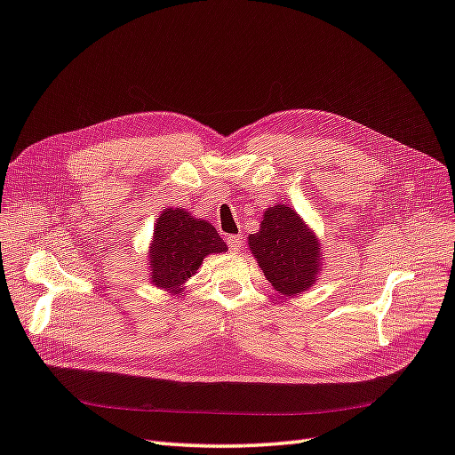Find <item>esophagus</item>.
I'll list each match as a JSON object with an SVG mask.
<instances>
[{"label": "esophagus", "mask_w": 455, "mask_h": 455, "mask_svg": "<svg viewBox=\"0 0 455 455\" xmlns=\"http://www.w3.org/2000/svg\"><path fill=\"white\" fill-rule=\"evenodd\" d=\"M228 247H229V251H233V252L241 251V249H243V237H241V235H229V237H228Z\"/></svg>", "instance_id": "obj_1"}]
</instances>
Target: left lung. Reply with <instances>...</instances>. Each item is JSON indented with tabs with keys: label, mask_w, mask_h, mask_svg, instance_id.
Here are the masks:
<instances>
[{
	"label": "left lung",
	"mask_w": 455,
	"mask_h": 455,
	"mask_svg": "<svg viewBox=\"0 0 455 455\" xmlns=\"http://www.w3.org/2000/svg\"><path fill=\"white\" fill-rule=\"evenodd\" d=\"M249 249L272 287L289 299L315 285L325 260L314 229L283 203L266 208Z\"/></svg>",
	"instance_id": "1"
}]
</instances>
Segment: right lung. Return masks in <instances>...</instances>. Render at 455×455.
Segmentation results:
<instances>
[{"label":"right lung","instance_id":"1","mask_svg":"<svg viewBox=\"0 0 455 455\" xmlns=\"http://www.w3.org/2000/svg\"><path fill=\"white\" fill-rule=\"evenodd\" d=\"M228 244L212 224L193 218L186 208H164L156 218L147 254L149 281L166 292H181L208 254L226 252Z\"/></svg>","mask_w":455,"mask_h":455}]
</instances>
